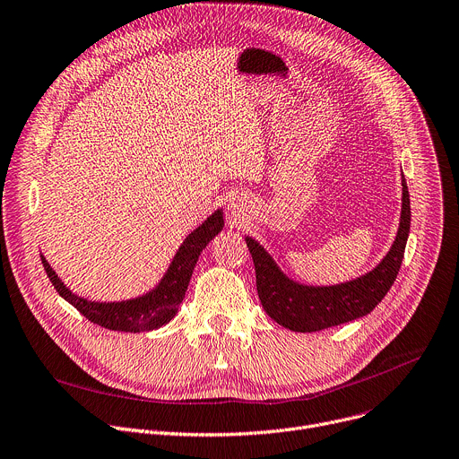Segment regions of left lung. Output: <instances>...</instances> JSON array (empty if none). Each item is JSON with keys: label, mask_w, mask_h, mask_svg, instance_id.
<instances>
[{"label": "left lung", "mask_w": 459, "mask_h": 459, "mask_svg": "<svg viewBox=\"0 0 459 459\" xmlns=\"http://www.w3.org/2000/svg\"><path fill=\"white\" fill-rule=\"evenodd\" d=\"M410 232V195L403 176V208L395 241L385 260L371 273L331 287H309L290 281L253 238H245L251 251L256 289L265 313L290 331L311 333L351 322L373 311L390 290L403 264Z\"/></svg>", "instance_id": "8db88e82"}]
</instances>
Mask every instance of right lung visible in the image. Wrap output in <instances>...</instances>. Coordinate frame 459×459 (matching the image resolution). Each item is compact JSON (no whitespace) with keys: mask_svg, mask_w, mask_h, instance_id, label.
Returning a JSON list of instances; mask_svg holds the SVG:
<instances>
[{"mask_svg":"<svg viewBox=\"0 0 459 459\" xmlns=\"http://www.w3.org/2000/svg\"><path fill=\"white\" fill-rule=\"evenodd\" d=\"M223 229V216L221 211L214 212L201 227H197L179 247V251L169 269L164 274L160 283L146 293L144 297L126 300V302H90L86 299H80L73 295L71 290L62 283L56 273L51 269L44 256L41 264L55 285L56 293L65 299L73 307H76L82 315L93 324L111 331H126V333H139V331H152L166 322H170L178 313L179 304L185 299L188 289V281L192 271L197 264V258L208 241Z\"/></svg>","mask_w":459,"mask_h":459,"instance_id":"right-lung-1","label":"right lung"}]
</instances>
